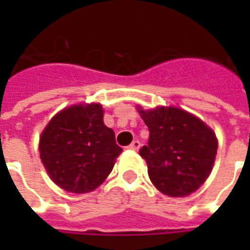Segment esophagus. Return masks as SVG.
<instances>
[{
    "label": "esophagus",
    "instance_id": "34e87169",
    "mask_svg": "<svg viewBox=\"0 0 250 250\" xmlns=\"http://www.w3.org/2000/svg\"><path fill=\"white\" fill-rule=\"evenodd\" d=\"M129 149L130 150H135V151H138L140 149V142L139 140H133L132 143L129 145Z\"/></svg>",
    "mask_w": 250,
    "mask_h": 250
}]
</instances>
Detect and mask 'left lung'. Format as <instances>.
I'll return each instance as SVG.
<instances>
[{
  "mask_svg": "<svg viewBox=\"0 0 250 250\" xmlns=\"http://www.w3.org/2000/svg\"><path fill=\"white\" fill-rule=\"evenodd\" d=\"M136 108L150 130L149 145L142 147L140 156L151 184L167 196H189L213 169L218 147L214 130L179 107Z\"/></svg>",
  "mask_w": 250,
  "mask_h": 250,
  "instance_id": "1",
  "label": "left lung"
}]
</instances>
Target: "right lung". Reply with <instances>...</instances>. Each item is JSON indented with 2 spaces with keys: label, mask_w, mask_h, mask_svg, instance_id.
<instances>
[{
  "label": "right lung",
  "mask_w": 250,
  "mask_h": 250,
  "mask_svg": "<svg viewBox=\"0 0 250 250\" xmlns=\"http://www.w3.org/2000/svg\"><path fill=\"white\" fill-rule=\"evenodd\" d=\"M100 103L72 104L58 111L40 135V160L55 185L89 193L108 177L122 149L104 125Z\"/></svg>",
  "instance_id": "obj_1"
}]
</instances>
